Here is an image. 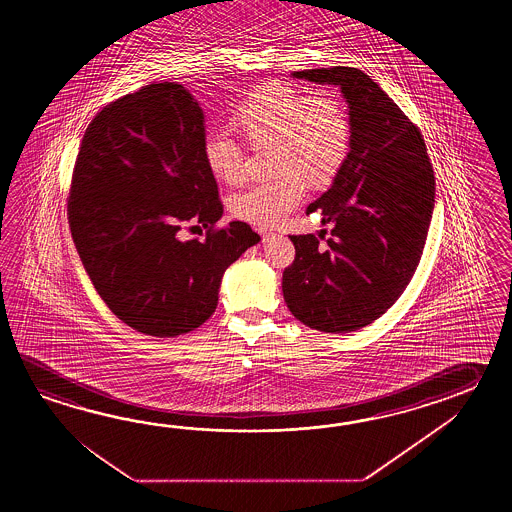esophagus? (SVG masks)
Instances as JSON below:
<instances>
[{
    "instance_id": "34e87169",
    "label": "esophagus",
    "mask_w": 512,
    "mask_h": 512,
    "mask_svg": "<svg viewBox=\"0 0 512 512\" xmlns=\"http://www.w3.org/2000/svg\"><path fill=\"white\" fill-rule=\"evenodd\" d=\"M261 238H263V241L269 240L272 236V232H269V230H260Z\"/></svg>"
}]
</instances>
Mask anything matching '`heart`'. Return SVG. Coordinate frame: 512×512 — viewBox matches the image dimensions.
<instances>
[{
	"label": "heart",
	"mask_w": 512,
	"mask_h": 512,
	"mask_svg": "<svg viewBox=\"0 0 512 512\" xmlns=\"http://www.w3.org/2000/svg\"><path fill=\"white\" fill-rule=\"evenodd\" d=\"M234 122L252 144H272V170L280 174L232 196V214L256 227L282 223L304 199L301 177L311 185H326L348 155V113L337 98L327 95L311 97L271 82L236 109ZM203 155L219 181L234 185L243 177L245 155L229 131H208Z\"/></svg>",
	"instance_id": "b5f03b06"
}]
</instances>
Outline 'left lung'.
<instances>
[{"label":"left lung","instance_id":"obj_1","mask_svg":"<svg viewBox=\"0 0 512 512\" xmlns=\"http://www.w3.org/2000/svg\"><path fill=\"white\" fill-rule=\"evenodd\" d=\"M293 77L340 87L351 135L333 185L307 207L333 225L331 236H289L296 256L283 271V298L305 326L349 333L384 315L412 280L434 210V170L419 128L360 69Z\"/></svg>","mask_w":512,"mask_h":512}]
</instances>
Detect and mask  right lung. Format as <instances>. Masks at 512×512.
<instances>
[{
    "mask_svg": "<svg viewBox=\"0 0 512 512\" xmlns=\"http://www.w3.org/2000/svg\"><path fill=\"white\" fill-rule=\"evenodd\" d=\"M203 144V109L175 82L117 98L80 144L71 236L111 313L144 335L177 337L207 322L223 272L260 241L243 221L216 229L223 205ZM194 224L208 238L181 241Z\"/></svg>",
    "mask_w": 512,
    "mask_h": 512,
    "instance_id": "add662e5",
    "label": "right lung"
}]
</instances>
